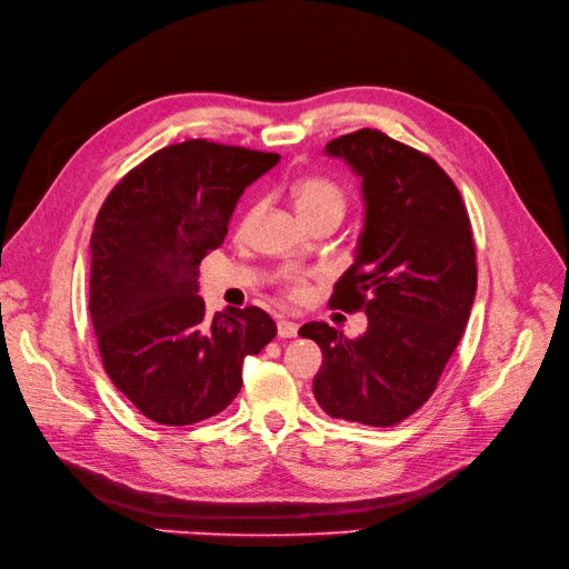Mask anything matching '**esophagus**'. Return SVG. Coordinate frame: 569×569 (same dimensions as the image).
Segmentation results:
<instances>
[{
  "mask_svg": "<svg viewBox=\"0 0 569 569\" xmlns=\"http://www.w3.org/2000/svg\"><path fill=\"white\" fill-rule=\"evenodd\" d=\"M278 336L280 338H296V336H299V323L289 321V319H280L278 321Z\"/></svg>",
  "mask_w": 569,
  "mask_h": 569,
  "instance_id": "34e87169",
  "label": "esophagus"
}]
</instances>
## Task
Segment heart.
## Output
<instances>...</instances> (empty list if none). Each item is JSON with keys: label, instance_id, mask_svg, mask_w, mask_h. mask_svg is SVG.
<instances>
[{"label": "heart", "instance_id": "b5f03b06", "mask_svg": "<svg viewBox=\"0 0 569 569\" xmlns=\"http://www.w3.org/2000/svg\"><path fill=\"white\" fill-rule=\"evenodd\" d=\"M293 199H296V208H299V212L303 214V220H308V218H312V214L323 212V210H340L342 212V208H345L342 189L327 178L301 180L293 187ZM257 214H259V206H252L240 222V233H246L252 227ZM282 284L291 299H301V296H306V291H308V276L306 273H287L282 278Z\"/></svg>", "mask_w": 569, "mask_h": 569}]
</instances>
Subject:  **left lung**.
Masks as SVG:
<instances>
[{"mask_svg": "<svg viewBox=\"0 0 569 569\" xmlns=\"http://www.w3.org/2000/svg\"><path fill=\"white\" fill-rule=\"evenodd\" d=\"M359 178L366 220L331 308L366 310L357 340L323 321L299 336L321 347L312 391L333 419L393 426L436 391L461 342L477 291L468 208L436 159L377 129L327 143Z\"/></svg>", "mask_w": 569, "mask_h": 569, "instance_id": "left-lung-1", "label": "left lung"}]
</instances>
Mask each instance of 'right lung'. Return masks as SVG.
<instances>
[{"instance_id": "obj_1", "label": "right lung", "mask_w": 569, "mask_h": 569, "mask_svg": "<svg viewBox=\"0 0 569 569\" xmlns=\"http://www.w3.org/2000/svg\"><path fill=\"white\" fill-rule=\"evenodd\" d=\"M276 152L192 139L161 148L106 197L90 238V317L111 382L148 419L189 426L242 387V359L276 338L261 308L206 315L199 263Z\"/></svg>"}]
</instances>
